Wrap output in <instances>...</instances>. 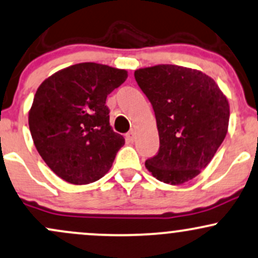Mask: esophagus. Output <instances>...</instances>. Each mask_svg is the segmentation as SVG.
I'll use <instances>...</instances> for the list:
<instances>
[{"label": "esophagus", "instance_id": "34e87169", "mask_svg": "<svg viewBox=\"0 0 258 258\" xmlns=\"http://www.w3.org/2000/svg\"><path fill=\"white\" fill-rule=\"evenodd\" d=\"M135 138H136V134H135L134 130H131V131L127 132L126 134V140L128 141V142H134Z\"/></svg>", "mask_w": 258, "mask_h": 258}]
</instances>
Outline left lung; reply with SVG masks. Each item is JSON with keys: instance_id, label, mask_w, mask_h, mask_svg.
Here are the masks:
<instances>
[{"instance_id": "left-lung-1", "label": "left lung", "mask_w": 258, "mask_h": 258, "mask_svg": "<svg viewBox=\"0 0 258 258\" xmlns=\"http://www.w3.org/2000/svg\"><path fill=\"white\" fill-rule=\"evenodd\" d=\"M151 101L160 147L146 168L161 182L181 185L213 159L228 132V99L209 76L175 64L135 71Z\"/></svg>"}]
</instances>
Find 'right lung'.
Returning a JSON list of instances; mask_svg holds the SVG:
<instances>
[{
  "label": "right lung",
  "instance_id": "add662e5",
  "mask_svg": "<svg viewBox=\"0 0 258 258\" xmlns=\"http://www.w3.org/2000/svg\"><path fill=\"white\" fill-rule=\"evenodd\" d=\"M127 71L83 62L45 79L29 111V130L47 166L73 185H87L111 168L124 138L110 126L106 98Z\"/></svg>",
  "mask_w": 258,
  "mask_h": 258
}]
</instances>
